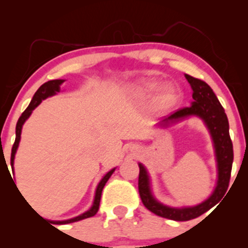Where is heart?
<instances>
[{
	"label": "heart",
	"mask_w": 248,
	"mask_h": 248,
	"mask_svg": "<svg viewBox=\"0 0 248 248\" xmlns=\"http://www.w3.org/2000/svg\"><path fill=\"white\" fill-rule=\"evenodd\" d=\"M158 88V81L154 79H146L142 80L136 86V91L139 94L149 96L153 93H155ZM179 101V91L178 88L172 84H166L159 88L157 93L155 95V107L157 109L167 110L170 108L175 107Z\"/></svg>",
	"instance_id": "1"
}]
</instances>
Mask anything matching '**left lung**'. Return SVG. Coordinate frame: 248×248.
Wrapping results in <instances>:
<instances>
[{"instance_id": "left-lung-1", "label": "left lung", "mask_w": 248, "mask_h": 248, "mask_svg": "<svg viewBox=\"0 0 248 248\" xmlns=\"http://www.w3.org/2000/svg\"><path fill=\"white\" fill-rule=\"evenodd\" d=\"M186 80L191 85L192 88V104L190 107H184L167 116L162 120L160 126L168 127L169 124L184 120L189 116H198L206 124L213 141L215 147L216 160L218 168V181L217 186L210 196L203 203L195 206L186 207H171L160 203L153 196L150 189V179L146 168L143 164L139 163L140 173H139V192L143 205L149 211L160 217L171 219L177 221H186L190 219L197 218L203 213L209 211L212 206L223 198L225 192L229 187L231 170L233 163V144L230 138L229 120L225 114L223 106L219 102L218 98L213 93L212 88L201 79L186 75Z\"/></svg>"}]
</instances>
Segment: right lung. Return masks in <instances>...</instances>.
Listing matches in <instances>:
<instances>
[{
  "mask_svg": "<svg viewBox=\"0 0 248 248\" xmlns=\"http://www.w3.org/2000/svg\"><path fill=\"white\" fill-rule=\"evenodd\" d=\"M65 80H62V79H56V80H50L47 82H45V84H43L41 87L37 90V92L35 93V95L32 96V100H31L30 105L28 106L27 109L24 110L23 113H22V115L19 116L18 121H17V124H16V139H15V143H14L13 146V149H11V157H10V164H11V168L14 169V158H15V154H16V150L17 148H18V144H19V140H21V133H22V127H23L24 122L27 121V119L29 118L31 115V113H32V110L35 109V108L38 106L39 104H41L42 100H44V99L49 98V96H52L55 95L57 92H59L61 91V85L64 82ZM8 168V167H7ZM115 168L114 169H112L110 171H108L106 175L102 177V179L100 181V183L98 184V186H96V190H95V196H94V202H93V205L91 207L90 210L86 212H84L82 215L78 216V217H75L72 219H67V220H58V221H51V223L53 224H70V223H75V221H79L81 220V219H85V218H90V217H93V216L95 215L96 212H98L99 210V205H100V199H101V192H102V189H104L105 184L107 183V181L109 179L110 176H112V173L114 172ZM15 183V182H14ZM16 186V184H15Z\"/></svg>",
  "mask_w": 248,
  "mask_h": 248,
  "instance_id": "obj_1",
  "label": "right lung"
}]
</instances>
